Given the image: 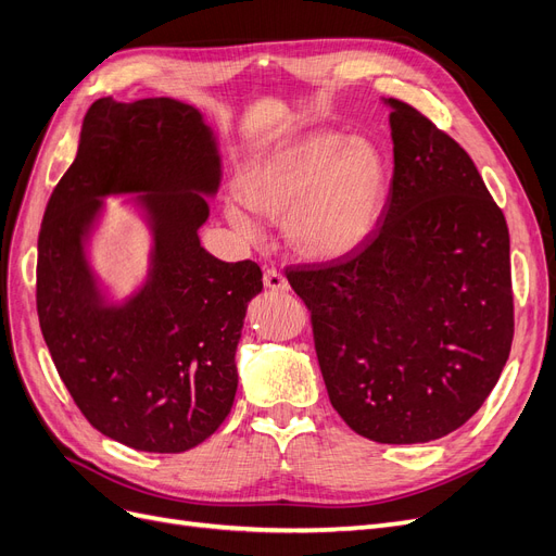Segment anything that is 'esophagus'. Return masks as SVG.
Returning <instances> with one entry per match:
<instances>
[{"label": "esophagus", "mask_w": 556, "mask_h": 556, "mask_svg": "<svg viewBox=\"0 0 556 556\" xmlns=\"http://www.w3.org/2000/svg\"><path fill=\"white\" fill-rule=\"evenodd\" d=\"M263 283H265V289L277 291V293L289 291V281H286V277L281 273H277V270H265Z\"/></svg>", "instance_id": "1"}]
</instances>
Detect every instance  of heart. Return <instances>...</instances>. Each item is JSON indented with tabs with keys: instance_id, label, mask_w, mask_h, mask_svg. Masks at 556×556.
I'll use <instances>...</instances> for the list:
<instances>
[{
	"instance_id": "obj_1",
	"label": "heart",
	"mask_w": 556,
	"mask_h": 556,
	"mask_svg": "<svg viewBox=\"0 0 556 556\" xmlns=\"http://www.w3.org/2000/svg\"><path fill=\"white\" fill-rule=\"evenodd\" d=\"M236 185L244 208L267 219L285 217L283 236L295 254L339 261L378 231L392 169L371 139L312 132L256 153ZM244 208L226 203V222L256 240L258 226Z\"/></svg>"
}]
</instances>
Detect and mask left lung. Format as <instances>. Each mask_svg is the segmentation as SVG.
I'll list each match as a JSON object with an SVG mask.
<instances>
[{
  "label": "left lung",
  "mask_w": 556,
  "mask_h": 556,
  "mask_svg": "<svg viewBox=\"0 0 556 556\" xmlns=\"http://www.w3.org/2000/svg\"><path fill=\"white\" fill-rule=\"evenodd\" d=\"M394 178L355 254L286 270L312 309L332 407L355 433L417 444L454 433L497 384L513 341L510 244L477 164L394 98Z\"/></svg>",
  "instance_id": "8db88e82"
}]
</instances>
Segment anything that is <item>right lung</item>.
<instances>
[{"mask_svg": "<svg viewBox=\"0 0 556 556\" xmlns=\"http://www.w3.org/2000/svg\"><path fill=\"white\" fill-rule=\"evenodd\" d=\"M219 178L217 135L190 102L100 98L40 224L36 306L52 362L89 424L137 451L201 444L236 399V351L263 273L201 247ZM105 198H126L150 231V273L128 296L92 265Z\"/></svg>", "mask_w": 556, "mask_h": 556, "instance_id": "1", "label": "right lung"}]
</instances>
